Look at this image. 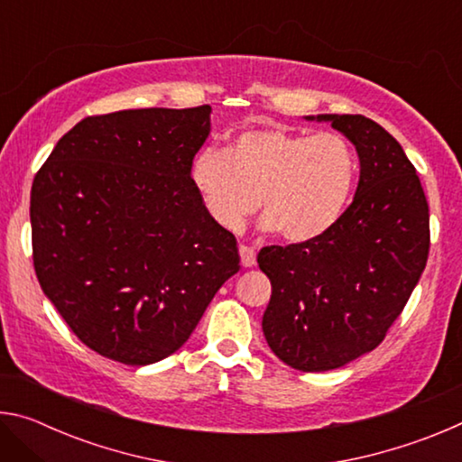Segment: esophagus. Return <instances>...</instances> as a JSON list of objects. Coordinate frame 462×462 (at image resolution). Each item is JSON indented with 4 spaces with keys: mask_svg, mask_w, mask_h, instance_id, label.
<instances>
[{
    "mask_svg": "<svg viewBox=\"0 0 462 462\" xmlns=\"http://www.w3.org/2000/svg\"><path fill=\"white\" fill-rule=\"evenodd\" d=\"M240 263L242 267H253L256 263V250L253 246H246V245H240Z\"/></svg>",
    "mask_w": 462,
    "mask_h": 462,
    "instance_id": "34e87169",
    "label": "esophagus"
}]
</instances>
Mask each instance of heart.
<instances>
[{"mask_svg": "<svg viewBox=\"0 0 462 462\" xmlns=\"http://www.w3.org/2000/svg\"><path fill=\"white\" fill-rule=\"evenodd\" d=\"M356 159L340 134H303L285 128L245 130L226 151L193 162V185L217 226L240 232L259 208L263 226L287 242L322 236L350 199Z\"/></svg>", "mask_w": 462, "mask_h": 462, "instance_id": "heart-1", "label": "heart"}]
</instances>
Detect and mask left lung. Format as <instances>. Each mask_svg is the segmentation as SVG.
Masks as SVG:
<instances>
[{
    "instance_id": "left-lung-1",
    "label": "left lung",
    "mask_w": 462,
    "mask_h": 462,
    "mask_svg": "<svg viewBox=\"0 0 462 462\" xmlns=\"http://www.w3.org/2000/svg\"><path fill=\"white\" fill-rule=\"evenodd\" d=\"M318 120L356 146L355 199L322 236L264 246L256 256L273 287L264 338L281 361L303 373L338 369L377 348L418 285L430 250L428 201L402 144L365 116Z\"/></svg>"
}]
</instances>
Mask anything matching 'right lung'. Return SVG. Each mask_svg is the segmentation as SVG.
<instances>
[{"label":"right lung","instance_id":"right-lung-1","mask_svg":"<svg viewBox=\"0 0 462 462\" xmlns=\"http://www.w3.org/2000/svg\"><path fill=\"white\" fill-rule=\"evenodd\" d=\"M209 112L89 116L34 177L38 283L101 356L140 366L173 355L240 269L236 238L214 222L191 179Z\"/></svg>","mask_w":462,"mask_h":462}]
</instances>
